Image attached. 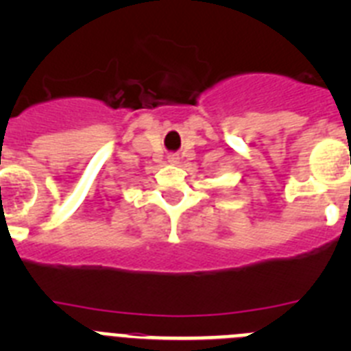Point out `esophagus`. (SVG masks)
Segmentation results:
<instances>
[{
	"label": "esophagus",
	"mask_w": 351,
	"mask_h": 351,
	"mask_svg": "<svg viewBox=\"0 0 351 351\" xmlns=\"http://www.w3.org/2000/svg\"><path fill=\"white\" fill-rule=\"evenodd\" d=\"M178 160H179V158L176 156V154H172V156H169V161H170V163H178Z\"/></svg>",
	"instance_id": "esophagus-1"
}]
</instances>
